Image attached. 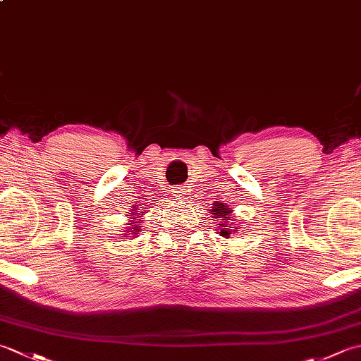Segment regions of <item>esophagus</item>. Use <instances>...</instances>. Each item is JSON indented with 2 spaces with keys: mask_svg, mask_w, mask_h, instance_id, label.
<instances>
[{
  "mask_svg": "<svg viewBox=\"0 0 361 361\" xmlns=\"http://www.w3.org/2000/svg\"><path fill=\"white\" fill-rule=\"evenodd\" d=\"M185 197H186L185 188H176V189L173 190V198H175V200L181 202V200H185Z\"/></svg>",
  "mask_w": 361,
  "mask_h": 361,
  "instance_id": "obj_1",
  "label": "esophagus"
}]
</instances>
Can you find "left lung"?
<instances>
[{
  "instance_id": "1",
  "label": "left lung",
  "mask_w": 361,
  "mask_h": 361,
  "mask_svg": "<svg viewBox=\"0 0 361 361\" xmlns=\"http://www.w3.org/2000/svg\"><path fill=\"white\" fill-rule=\"evenodd\" d=\"M231 212H233L231 208H226V206H225L224 203H216V208L212 209L214 216L219 217L220 220H225V221H220V225H221L220 235H224V237H228L229 234H231V229H229L231 226H228V225H231V224H229V221H228V220H231V219L228 217Z\"/></svg>"
}]
</instances>
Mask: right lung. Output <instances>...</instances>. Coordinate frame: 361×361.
Instances as JSON below:
<instances>
[{
	"label": "right lung",
	"mask_w": 361,
	"mask_h": 361,
	"mask_svg": "<svg viewBox=\"0 0 361 361\" xmlns=\"http://www.w3.org/2000/svg\"><path fill=\"white\" fill-rule=\"evenodd\" d=\"M135 224H136V221H135ZM135 228H136V226H135ZM135 228H133V229H135Z\"/></svg>",
	"instance_id": "right-lung-1"
}]
</instances>
